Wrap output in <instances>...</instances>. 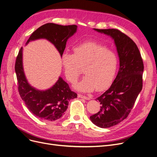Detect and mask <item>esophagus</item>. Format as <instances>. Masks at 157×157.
Returning a JSON list of instances; mask_svg holds the SVG:
<instances>
[{
  "label": "esophagus",
  "instance_id": "1",
  "mask_svg": "<svg viewBox=\"0 0 157 157\" xmlns=\"http://www.w3.org/2000/svg\"><path fill=\"white\" fill-rule=\"evenodd\" d=\"M78 97L81 98H84L85 100H90V97L84 96V95H80V94H78Z\"/></svg>",
  "mask_w": 157,
  "mask_h": 157
}]
</instances>
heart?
I'll list each match as a JSON object with an SVG mask.
<instances>
[{
    "label": "heart",
    "instance_id": "heart-1",
    "mask_svg": "<svg viewBox=\"0 0 157 157\" xmlns=\"http://www.w3.org/2000/svg\"><path fill=\"white\" fill-rule=\"evenodd\" d=\"M73 53L64 52L62 65L66 79L74 83L84 67L86 75L74 87L80 92H91L108 88L114 80L118 64L117 55L108 48L95 42H85L73 47Z\"/></svg>",
    "mask_w": 157,
    "mask_h": 157
}]
</instances>
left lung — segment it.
Instances as JSON below:
<instances>
[{
  "label": "left lung",
  "mask_w": 157,
  "mask_h": 157,
  "mask_svg": "<svg viewBox=\"0 0 157 157\" xmlns=\"http://www.w3.org/2000/svg\"><path fill=\"white\" fill-rule=\"evenodd\" d=\"M114 40L120 60L119 70L109 88L98 97L100 109L90 117L97 126L107 128L126 118L142 89L144 64L136 44L117 29H94Z\"/></svg>",
  "instance_id": "1"
}]
</instances>
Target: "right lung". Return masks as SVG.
Returning a JSON list of instances; mask_svg holds the SVG:
<instances>
[{
    "instance_id": "right-lung-1",
    "label": "right lung",
    "mask_w": 157,
    "mask_h": 157,
    "mask_svg": "<svg viewBox=\"0 0 157 157\" xmlns=\"http://www.w3.org/2000/svg\"><path fill=\"white\" fill-rule=\"evenodd\" d=\"M77 26H62L53 23L42 25L31 35L26 44L32 40L45 39L57 49L60 56L63 54L67 39L77 31ZM15 70L18 92L29 111L42 120L54 121L59 119L67 108L69 101L77 97L68 84L60 77L52 87L39 90L31 86L25 76L22 64V48L17 57Z\"/></svg>"
}]
</instances>
